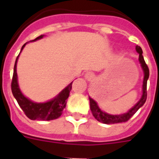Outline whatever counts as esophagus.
<instances>
[{
	"label": "esophagus",
	"instance_id": "1",
	"mask_svg": "<svg viewBox=\"0 0 159 159\" xmlns=\"http://www.w3.org/2000/svg\"><path fill=\"white\" fill-rule=\"evenodd\" d=\"M93 77H94V74L91 72H87V73L85 74V78H86L87 81H91V80L93 79Z\"/></svg>",
	"mask_w": 159,
	"mask_h": 159
}]
</instances>
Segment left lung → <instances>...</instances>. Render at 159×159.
Returning <instances> with one entry per match:
<instances>
[{"label": "left lung", "mask_w": 159, "mask_h": 159, "mask_svg": "<svg viewBox=\"0 0 159 159\" xmlns=\"http://www.w3.org/2000/svg\"><path fill=\"white\" fill-rule=\"evenodd\" d=\"M136 51L137 53H139V61L140 62L141 67L144 73V77H143V95L141 99L137 102V104L134 105L132 108L126 113L121 114V115H110L108 113H106L105 111H102L101 109L98 107L97 103L95 102L94 100L92 99L89 97L90 100V108L92 111V113L95 118L97 119V120L102 122L103 124H107V125H111V124H116V123H122V122H126L128 121L132 116L136 113V111H138L139 109L140 108L141 106L145 103L146 99H147V81L149 77V70L148 67L146 64L144 58L143 57V51L142 48L139 46H136Z\"/></svg>", "instance_id": "1"}]
</instances>
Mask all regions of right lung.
Listing matches in <instances>:
<instances>
[{
  "label": "right lung",
  "mask_w": 159,
  "mask_h": 159,
  "mask_svg": "<svg viewBox=\"0 0 159 159\" xmlns=\"http://www.w3.org/2000/svg\"><path fill=\"white\" fill-rule=\"evenodd\" d=\"M43 36H44L43 34L39 36L34 40H31V42L40 39ZM26 43L22 46L21 51L25 46ZM19 55L16 57V63L14 66L13 77H12V82H11L12 94L18 102L19 106H20V108L22 109L24 113L25 114V116L29 119L33 120H55L60 117L62 114L63 109L65 108L67 104V99L69 97V93L72 90V82L67 87H65L57 97L50 100L49 102H44V103H37V102H32L22 94L19 87L18 81H17V72H16V64H17Z\"/></svg>",
  "instance_id": "1"
}]
</instances>
